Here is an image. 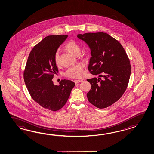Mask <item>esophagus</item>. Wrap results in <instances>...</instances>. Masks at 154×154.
<instances>
[{"label":"esophagus","mask_w":154,"mask_h":154,"mask_svg":"<svg viewBox=\"0 0 154 154\" xmlns=\"http://www.w3.org/2000/svg\"><path fill=\"white\" fill-rule=\"evenodd\" d=\"M82 81H83V80H82V79H75V80L74 81V82L75 83V84H77L79 83L82 82Z\"/></svg>","instance_id":"obj_1"}]
</instances>
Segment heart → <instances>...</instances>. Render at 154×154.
Instances as JSON below:
<instances>
[{
  "label": "heart",
  "mask_w": 154,
  "mask_h": 154,
  "mask_svg": "<svg viewBox=\"0 0 154 154\" xmlns=\"http://www.w3.org/2000/svg\"><path fill=\"white\" fill-rule=\"evenodd\" d=\"M65 48L70 53L73 55H77L80 53V47L79 44L75 41H69L65 45ZM54 62L56 65L59 64V51H57L54 55ZM83 67L84 65L82 63H79L76 65L72 66L69 68L65 72V75L68 77L73 78V79H79L82 77L83 75Z\"/></svg>",
  "instance_id": "1"
}]
</instances>
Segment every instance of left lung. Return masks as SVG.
Listing matches in <instances>:
<instances>
[{
	"mask_svg": "<svg viewBox=\"0 0 154 154\" xmlns=\"http://www.w3.org/2000/svg\"><path fill=\"white\" fill-rule=\"evenodd\" d=\"M77 37L90 48L88 69L99 76L87 79L91 86L87 94L88 101L99 109L110 106L127 88L131 72L128 57L119 42L106 33H87Z\"/></svg>",
	"mask_w": 154,
	"mask_h": 154,
	"instance_id": "1",
	"label": "left lung"
}]
</instances>
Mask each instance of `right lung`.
Instances as JSON below:
<instances>
[{
    "instance_id": "1",
    "label": "right lung",
    "mask_w": 154,
    "mask_h": 154,
    "mask_svg": "<svg viewBox=\"0 0 154 154\" xmlns=\"http://www.w3.org/2000/svg\"><path fill=\"white\" fill-rule=\"evenodd\" d=\"M67 35H49L35 45L28 56L23 78L32 99L41 106L56 111L67 102L75 83L63 79L59 85H54L52 79L59 72L54 62L58 48Z\"/></svg>"
}]
</instances>
